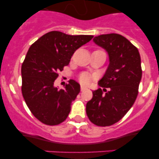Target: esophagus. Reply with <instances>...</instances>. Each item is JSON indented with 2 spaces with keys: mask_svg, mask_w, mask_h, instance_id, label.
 <instances>
[{
  "mask_svg": "<svg viewBox=\"0 0 159 159\" xmlns=\"http://www.w3.org/2000/svg\"><path fill=\"white\" fill-rule=\"evenodd\" d=\"M87 89V88L85 86H84V85H81V91H84V90Z\"/></svg>",
  "mask_w": 159,
  "mask_h": 159,
  "instance_id": "1",
  "label": "esophagus"
}]
</instances>
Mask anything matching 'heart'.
I'll list each match as a JSON object with an SVG mask.
<instances>
[{
  "mask_svg": "<svg viewBox=\"0 0 159 159\" xmlns=\"http://www.w3.org/2000/svg\"><path fill=\"white\" fill-rule=\"evenodd\" d=\"M79 81L83 84H87L89 81V76L85 73H82L79 75Z\"/></svg>",
  "mask_w": 159,
  "mask_h": 159,
  "instance_id": "obj_1",
  "label": "heart"
}]
</instances>
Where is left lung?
I'll use <instances>...</instances> for the list:
<instances>
[{
	"label": "left lung",
	"mask_w": 159,
	"mask_h": 159,
	"mask_svg": "<svg viewBox=\"0 0 159 159\" xmlns=\"http://www.w3.org/2000/svg\"><path fill=\"white\" fill-rule=\"evenodd\" d=\"M93 41L107 52L110 64L98 83L103 89L93 92L86 114L97 126H110L126 115L137 97L142 77L140 56L136 46L118 34L100 35Z\"/></svg>",
	"instance_id": "obj_1"
}]
</instances>
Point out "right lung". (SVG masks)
<instances>
[{
  "label": "right lung",
  "instance_id": "right-lung-1",
  "mask_svg": "<svg viewBox=\"0 0 159 159\" xmlns=\"http://www.w3.org/2000/svg\"><path fill=\"white\" fill-rule=\"evenodd\" d=\"M93 38L51 31L30 47L22 64V93L31 113L43 124L56 125L67 118L80 84L70 80L65 89H58L54 81L75 52Z\"/></svg>",
  "mask_w": 159,
  "mask_h": 159
}]
</instances>
